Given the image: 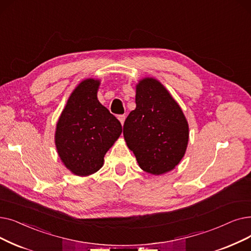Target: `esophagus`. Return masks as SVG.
<instances>
[{
	"mask_svg": "<svg viewBox=\"0 0 251 251\" xmlns=\"http://www.w3.org/2000/svg\"><path fill=\"white\" fill-rule=\"evenodd\" d=\"M118 119H119V121L121 122V124L123 125V124H124V121H125V116H124V115H119V116H118Z\"/></svg>",
	"mask_w": 251,
	"mask_h": 251,
	"instance_id": "esophagus-1",
	"label": "esophagus"
}]
</instances>
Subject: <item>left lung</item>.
Returning <instances> with one entry per match:
<instances>
[{
	"label": "left lung",
	"instance_id": "left-lung-1",
	"mask_svg": "<svg viewBox=\"0 0 251 251\" xmlns=\"http://www.w3.org/2000/svg\"><path fill=\"white\" fill-rule=\"evenodd\" d=\"M135 103L123 126L128 148L144 171L160 176L172 170L184 156L189 141V125L180 106L154 78L136 85Z\"/></svg>",
	"mask_w": 251,
	"mask_h": 251
}]
</instances>
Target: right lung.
<instances>
[{"mask_svg":"<svg viewBox=\"0 0 251 251\" xmlns=\"http://www.w3.org/2000/svg\"><path fill=\"white\" fill-rule=\"evenodd\" d=\"M100 80L82 81L58 119L55 146L72 173L87 176L99 171L103 157L122 133V125L97 100Z\"/></svg>","mask_w":251,"mask_h":251,"instance_id":"1","label":"right lung"}]
</instances>
